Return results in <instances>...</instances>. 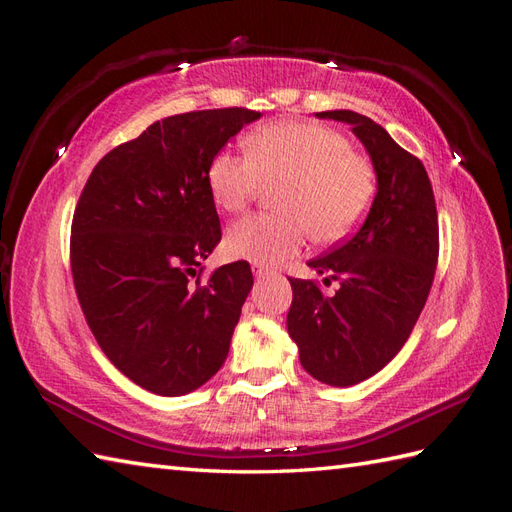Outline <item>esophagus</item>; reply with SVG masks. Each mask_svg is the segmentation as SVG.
<instances>
[{
	"mask_svg": "<svg viewBox=\"0 0 512 512\" xmlns=\"http://www.w3.org/2000/svg\"><path fill=\"white\" fill-rule=\"evenodd\" d=\"M254 275L258 277V280H265V277H273L275 271L273 269H267V267H254Z\"/></svg>",
	"mask_w": 512,
	"mask_h": 512,
	"instance_id": "esophagus-1",
	"label": "esophagus"
}]
</instances>
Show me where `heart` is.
Wrapping results in <instances>:
<instances>
[{
  "label": "heart",
  "instance_id": "1",
  "mask_svg": "<svg viewBox=\"0 0 512 512\" xmlns=\"http://www.w3.org/2000/svg\"><path fill=\"white\" fill-rule=\"evenodd\" d=\"M247 153L222 149L207 168L213 203L241 211L267 183L277 188L280 213H250L228 228L232 256L277 265L314 232L318 243H339L359 228L376 196V168L352 151L350 138L314 121H277L245 141Z\"/></svg>",
  "mask_w": 512,
  "mask_h": 512
}]
</instances>
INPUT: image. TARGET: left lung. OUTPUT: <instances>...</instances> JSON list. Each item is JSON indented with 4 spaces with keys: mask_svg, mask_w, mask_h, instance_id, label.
I'll return each mask as SVG.
<instances>
[{
    "mask_svg": "<svg viewBox=\"0 0 512 512\" xmlns=\"http://www.w3.org/2000/svg\"><path fill=\"white\" fill-rule=\"evenodd\" d=\"M350 123L371 156L378 192L350 239L309 260L324 284L288 277V333L307 374L331 386L359 384L404 348L436 275L440 232L431 181L423 162L399 147L382 126L352 111L316 113Z\"/></svg>",
    "mask_w": 512,
    "mask_h": 512,
    "instance_id": "8db88e82",
    "label": "left lung"
}]
</instances>
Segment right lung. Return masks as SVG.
Masks as SVG:
<instances>
[{
  "label": "right lung",
  "instance_id": "right-lung-1",
  "mask_svg": "<svg viewBox=\"0 0 512 512\" xmlns=\"http://www.w3.org/2000/svg\"><path fill=\"white\" fill-rule=\"evenodd\" d=\"M250 108L166 117L121 143L91 170L72 218L70 267L85 320L123 376L177 397L224 365L250 262L205 280L200 262L222 239L207 168Z\"/></svg>",
  "mask_w": 512,
  "mask_h": 512
}]
</instances>
